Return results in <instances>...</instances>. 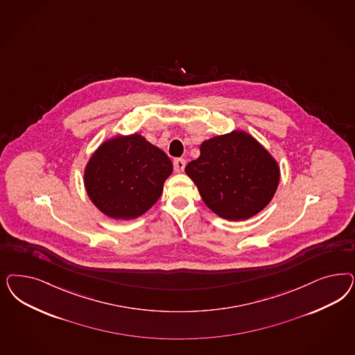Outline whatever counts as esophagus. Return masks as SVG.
<instances>
[{
  "label": "esophagus",
  "mask_w": 355,
  "mask_h": 355,
  "mask_svg": "<svg viewBox=\"0 0 355 355\" xmlns=\"http://www.w3.org/2000/svg\"><path fill=\"white\" fill-rule=\"evenodd\" d=\"M185 159L183 158H178V159L173 160V170L175 172H183L185 168Z\"/></svg>",
  "instance_id": "esophagus-1"
}]
</instances>
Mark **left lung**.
Segmentation results:
<instances>
[{
	"mask_svg": "<svg viewBox=\"0 0 355 355\" xmlns=\"http://www.w3.org/2000/svg\"><path fill=\"white\" fill-rule=\"evenodd\" d=\"M200 151L185 172L207 207L219 217L247 219L270 202L279 182V167L248 133L236 130L210 138Z\"/></svg>",
	"mask_w": 355,
	"mask_h": 355,
	"instance_id": "8db88e82",
	"label": "left lung"
}]
</instances>
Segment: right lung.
<instances>
[{"instance_id":"obj_1","label":"right lung","mask_w":355,"mask_h":355,"mask_svg":"<svg viewBox=\"0 0 355 355\" xmlns=\"http://www.w3.org/2000/svg\"><path fill=\"white\" fill-rule=\"evenodd\" d=\"M172 162L139 135L105 141L85 170L89 197L114 219H133L154 205L171 175Z\"/></svg>"}]
</instances>
